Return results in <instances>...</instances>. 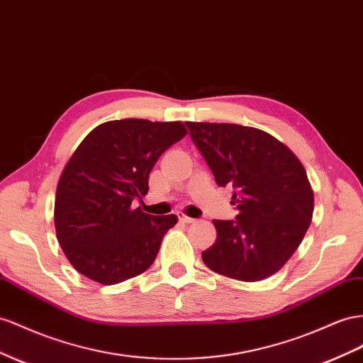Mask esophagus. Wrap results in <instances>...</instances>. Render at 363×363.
<instances>
[{
  "instance_id": "34e87169",
  "label": "esophagus",
  "mask_w": 363,
  "mask_h": 363,
  "mask_svg": "<svg viewBox=\"0 0 363 363\" xmlns=\"http://www.w3.org/2000/svg\"><path fill=\"white\" fill-rule=\"evenodd\" d=\"M177 217H179V220H180L182 223H194V221H195V218L188 217V215L183 213V212H179V213H177Z\"/></svg>"
}]
</instances>
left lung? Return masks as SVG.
I'll list each match as a JSON object with an SVG mask.
<instances>
[{
  "mask_svg": "<svg viewBox=\"0 0 363 363\" xmlns=\"http://www.w3.org/2000/svg\"><path fill=\"white\" fill-rule=\"evenodd\" d=\"M218 186L235 189V220H213L217 241L201 253L211 270L255 282L286 264L313 217V191L299 159L266 131L235 123L186 122Z\"/></svg>",
  "mask_w": 363,
  "mask_h": 363,
  "instance_id": "left-lung-1",
  "label": "left lung"
}]
</instances>
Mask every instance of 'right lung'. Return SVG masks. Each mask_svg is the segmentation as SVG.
Returning a JSON list of instances; mask_svg holds the SVG:
<instances>
[{"label": "right lung", "mask_w": 363, "mask_h": 363, "mask_svg": "<svg viewBox=\"0 0 363 363\" xmlns=\"http://www.w3.org/2000/svg\"><path fill=\"white\" fill-rule=\"evenodd\" d=\"M186 134L182 122L122 119L96 126L77 146L57 182L55 228L84 277L113 286L151 267L179 218L145 213L133 201L148 194L155 162Z\"/></svg>", "instance_id": "obj_1"}]
</instances>
